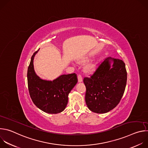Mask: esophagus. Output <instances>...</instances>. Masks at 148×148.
Masks as SVG:
<instances>
[{
  "label": "esophagus",
  "instance_id": "obj_1",
  "mask_svg": "<svg viewBox=\"0 0 148 148\" xmlns=\"http://www.w3.org/2000/svg\"><path fill=\"white\" fill-rule=\"evenodd\" d=\"M78 82H81L82 81V75L81 74H78Z\"/></svg>",
  "mask_w": 148,
  "mask_h": 148
}]
</instances>
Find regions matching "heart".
Listing matches in <instances>:
<instances>
[{
    "mask_svg": "<svg viewBox=\"0 0 148 148\" xmlns=\"http://www.w3.org/2000/svg\"><path fill=\"white\" fill-rule=\"evenodd\" d=\"M94 67H95V65H91V66H88L86 68V70L88 71H92L93 70H94V69H95Z\"/></svg>",
    "mask_w": 148,
    "mask_h": 148,
    "instance_id": "b5f03b06",
    "label": "heart"
}]
</instances>
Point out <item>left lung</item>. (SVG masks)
I'll list each match as a JSON object with an SVG mask.
<instances>
[{"instance_id": "1", "label": "left lung", "mask_w": 148, "mask_h": 148, "mask_svg": "<svg viewBox=\"0 0 148 148\" xmlns=\"http://www.w3.org/2000/svg\"><path fill=\"white\" fill-rule=\"evenodd\" d=\"M110 60L114 62L111 68ZM127 72L124 62L108 57L98 64L90 77H84L86 102L92 112L103 114L116 107L125 92Z\"/></svg>"}]
</instances>
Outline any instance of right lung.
<instances>
[{"instance_id": "1", "label": "right lung", "mask_w": 148, "mask_h": 148, "mask_svg": "<svg viewBox=\"0 0 148 148\" xmlns=\"http://www.w3.org/2000/svg\"><path fill=\"white\" fill-rule=\"evenodd\" d=\"M38 51V50H37ZM32 56L27 70V84L30 96L36 106L49 114L64 111L68 102V95L78 81L75 73L62 75L53 81L43 80L35 73Z\"/></svg>"}]
</instances>
